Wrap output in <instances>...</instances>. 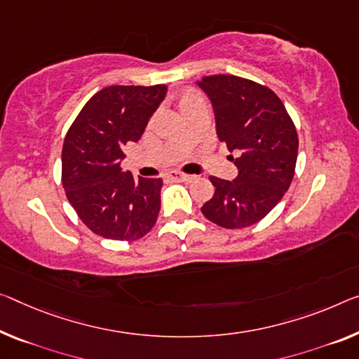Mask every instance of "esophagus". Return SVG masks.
I'll use <instances>...</instances> for the list:
<instances>
[{"mask_svg":"<svg viewBox=\"0 0 359 359\" xmlns=\"http://www.w3.org/2000/svg\"><path fill=\"white\" fill-rule=\"evenodd\" d=\"M170 178L175 180V181H181V183H189V181L194 180V176L186 175L183 172H172V173H170Z\"/></svg>","mask_w":359,"mask_h":359,"instance_id":"34e87169","label":"esophagus"}]
</instances>
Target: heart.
Wrapping results in <instances>:
<instances>
[{
    "label": "heart",
    "instance_id": "1",
    "mask_svg": "<svg viewBox=\"0 0 359 359\" xmlns=\"http://www.w3.org/2000/svg\"><path fill=\"white\" fill-rule=\"evenodd\" d=\"M197 101H202L201 95L192 88H186V90L181 91V95L178 96V107L180 110H183L184 107L189 106V104H194Z\"/></svg>",
    "mask_w": 359,
    "mask_h": 359
}]
</instances>
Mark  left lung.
I'll return each instance as SVG.
<instances>
[{
  "instance_id": "left-lung-1",
  "label": "left lung",
  "mask_w": 359,
  "mask_h": 359,
  "mask_svg": "<svg viewBox=\"0 0 359 359\" xmlns=\"http://www.w3.org/2000/svg\"><path fill=\"white\" fill-rule=\"evenodd\" d=\"M198 86L210 97L217 135L236 152L234 181L210 176L215 194L202 205L212 223L247 228L278 205L294 180L299 135L278 95L268 86L236 75H208Z\"/></svg>"
}]
</instances>
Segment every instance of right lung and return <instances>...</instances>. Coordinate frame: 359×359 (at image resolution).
<instances>
[{
    "instance_id": "1",
    "label": "right lung",
    "mask_w": 359,
    "mask_h": 359,
    "mask_svg": "<svg viewBox=\"0 0 359 359\" xmlns=\"http://www.w3.org/2000/svg\"><path fill=\"white\" fill-rule=\"evenodd\" d=\"M167 93L165 85H114L88 101L62 147V186L86 228L112 241H136L156 224L161 178L123 173V146L136 142Z\"/></svg>"
}]
</instances>
